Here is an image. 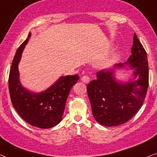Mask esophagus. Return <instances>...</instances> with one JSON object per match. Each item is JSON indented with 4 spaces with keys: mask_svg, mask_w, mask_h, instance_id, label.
<instances>
[{
    "mask_svg": "<svg viewBox=\"0 0 157 157\" xmlns=\"http://www.w3.org/2000/svg\"><path fill=\"white\" fill-rule=\"evenodd\" d=\"M81 81H82L83 83H89L90 78H89V77L87 76V75H83V76H82V78H81Z\"/></svg>",
    "mask_w": 157,
    "mask_h": 157,
    "instance_id": "1",
    "label": "esophagus"
}]
</instances>
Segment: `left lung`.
<instances>
[{
    "label": "left lung",
    "instance_id": "8db88e82",
    "mask_svg": "<svg viewBox=\"0 0 157 157\" xmlns=\"http://www.w3.org/2000/svg\"><path fill=\"white\" fill-rule=\"evenodd\" d=\"M133 40L132 56L127 62L135 70L136 80L122 84L113 78V70L101 71L97 73V78L87 85L93 116L102 126H114L126 123L138 112L144 101L149 86L147 52L136 33ZM123 66L119 63L117 66Z\"/></svg>",
    "mask_w": 157,
    "mask_h": 157
}]
</instances>
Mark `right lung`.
Segmentation results:
<instances>
[{
	"label": "right lung",
	"instance_id": "right-lung-1",
	"mask_svg": "<svg viewBox=\"0 0 157 157\" xmlns=\"http://www.w3.org/2000/svg\"><path fill=\"white\" fill-rule=\"evenodd\" d=\"M31 36L18 47L10 66L8 88L12 104L22 119L31 126L48 128L62 120L69 92L79 79L78 74L62 76L46 91L30 93L21 86L18 65L23 48Z\"/></svg>",
	"mask_w": 157,
	"mask_h": 157
}]
</instances>
